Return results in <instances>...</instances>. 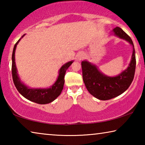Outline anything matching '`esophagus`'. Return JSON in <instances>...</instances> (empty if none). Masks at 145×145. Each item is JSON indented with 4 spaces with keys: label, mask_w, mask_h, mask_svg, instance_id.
<instances>
[{
    "label": "esophagus",
    "mask_w": 145,
    "mask_h": 145,
    "mask_svg": "<svg viewBox=\"0 0 145 145\" xmlns=\"http://www.w3.org/2000/svg\"><path fill=\"white\" fill-rule=\"evenodd\" d=\"M84 57V54L82 52H80V53L78 54V55H77V59L78 61L82 60Z\"/></svg>",
    "instance_id": "34e87169"
}]
</instances>
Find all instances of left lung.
I'll return each instance as SVG.
<instances>
[{
  "mask_svg": "<svg viewBox=\"0 0 145 145\" xmlns=\"http://www.w3.org/2000/svg\"><path fill=\"white\" fill-rule=\"evenodd\" d=\"M112 33L114 36L127 41L132 46L131 60L125 70L116 76L109 77L102 73L96 65L88 61H82L81 63L82 78L86 87L91 95L101 100L113 99L125 91L134 79L136 70V52L131 38L118 27L114 28Z\"/></svg>",
  "mask_w": 145,
  "mask_h": 145,
  "instance_id": "obj_1",
  "label": "left lung"
}]
</instances>
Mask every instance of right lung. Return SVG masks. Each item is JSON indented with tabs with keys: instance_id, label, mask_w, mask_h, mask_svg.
<instances>
[{
	"instance_id": "1",
	"label": "right lung",
	"mask_w": 145,
	"mask_h": 145,
	"mask_svg": "<svg viewBox=\"0 0 145 145\" xmlns=\"http://www.w3.org/2000/svg\"><path fill=\"white\" fill-rule=\"evenodd\" d=\"M25 34L22 36L20 39L14 45L12 54V76L13 82L18 92L31 102L39 104H46L53 102L59 96L63 89L65 83V75L67 70L74 61H71L64 65L59 70V75L54 84L47 88H31L28 87L22 81L18 73V70L15 63V50L16 46Z\"/></svg>"
}]
</instances>
